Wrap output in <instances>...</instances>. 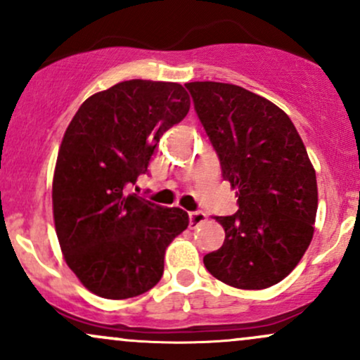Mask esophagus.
<instances>
[{"label":"esophagus","instance_id":"obj_1","mask_svg":"<svg viewBox=\"0 0 360 360\" xmlns=\"http://www.w3.org/2000/svg\"><path fill=\"white\" fill-rule=\"evenodd\" d=\"M206 220V213L205 212H191L189 213V225L191 226H198L200 223H203Z\"/></svg>","mask_w":360,"mask_h":360}]
</instances>
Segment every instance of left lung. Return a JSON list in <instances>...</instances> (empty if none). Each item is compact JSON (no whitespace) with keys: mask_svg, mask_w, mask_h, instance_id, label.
I'll return each instance as SVG.
<instances>
[{"mask_svg":"<svg viewBox=\"0 0 360 360\" xmlns=\"http://www.w3.org/2000/svg\"><path fill=\"white\" fill-rule=\"evenodd\" d=\"M184 86L223 179L238 196L237 213L214 217L225 242L205 255V267L238 289L278 284L298 266L315 230L316 174L303 140L283 110L252 91L213 81Z\"/></svg>","mask_w":360,"mask_h":360,"instance_id":"8db88e82","label":"left lung"}]
</instances>
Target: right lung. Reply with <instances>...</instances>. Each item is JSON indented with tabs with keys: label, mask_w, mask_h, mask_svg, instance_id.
<instances>
[{
	"label": "right lung",
	"mask_w": 360,
	"mask_h": 360,
	"mask_svg": "<svg viewBox=\"0 0 360 360\" xmlns=\"http://www.w3.org/2000/svg\"><path fill=\"white\" fill-rule=\"evenodd\" d=\"M189 105L177 82L123 81L89 96L65 130L52 183L53 223L68 266L101 298L154 288L167 245L188 229L184 210L127 188L148 172L160 137Z\"/></svg>",
	"instance_id": "add662e5"
}]
</instances>
